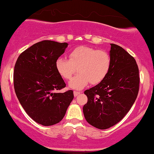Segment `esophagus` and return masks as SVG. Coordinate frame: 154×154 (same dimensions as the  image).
Returning a JSON list of instances; mask_svg holds the SVG:
<instances>
[{
    "label": "esophagus",
    "mask_w": 154,
    "mask_h": 154,
    "mask_svg": "<svg viewBox=\"0 0 154 154\" xmlns=\"http://www.w3.org/2000/svg\"><path fill=\"white\" fill-rule=\"evenodd\" d=\"M81 92L79 91H74V95H75V97H76V96H77L79 95V93H80Z\"/></svg>",
    "instance_id": "34e87169"
}]
</instances>
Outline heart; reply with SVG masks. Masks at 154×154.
<instances>
[{
	"label": "heart",
	"mask_w": 154,
	"mask_h": 154,
	"mask_svg": "<svg viewBox=\"0 0 154 154\" xmlns=\"http://www.w3.org/2000/svg\"><path fill=\"white\" fill-rule=\"evenodd\" d=\"M69 59L59 57L55 66L61 77L69 80L75 74L78 67L79 75L70 81L69 87L80 90L89 83L97 85L104 79L110 66V57L104 50L80 46L72 49L69 54Z\"/></svg>",
	"instance_id": "1"
}]
</instances>
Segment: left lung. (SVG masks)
Segmentation results:
<instances>
[{"label": "left lung", "instance_id": "obj_1", "mask_svg": "<svg viewBox=\"0 0 154 154\" xmlns=\"http://www.w3.org/2000/svg\"><path fill=\"white\" fill-rule=\"evenodd\" d=\"M110 45V66L106 77L84 92L88 97V103L83 107L85 119L102 130L123 119L139 90V71L136 59L120 46Z\"/></svg>", "mask_w": 154, "mask_h": 154}]
</instances>
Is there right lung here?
Here are the masks:
<instances>
[{
	"label": "right lung",
	"mask_w": 154,
	"mask_h": 154,
	"mask_svg": "<svg viewBox=\"0 0 154 154\" xmlns=\"http://www.w3.org/2000/svg\"><path fill=\"white\" fill-rule=\"evenodd\" d=\"M67 45L42 41L23 51L14 66V90L18 100L26 112L44 126L59 123L74 98L72 90L54 92L66 87L55 62Z\"/></svg>",
	"instance_id": "add662e5"
}]
</instances>
